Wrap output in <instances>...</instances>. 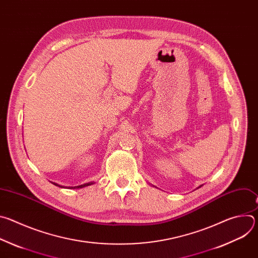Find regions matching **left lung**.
Wrapping results in <instances>:
<instances>
[{"label":"left lung","instance_id":"obj_1","mask_svg":"<svg viewBox=\"0 0 258 258\" xmlns=\"http://www.w3.org/2000/svg\"><path fill=\"white\" fill-rule=\"evenodd\" d=\"M199 188H200V187H199Z\"/></svg>","mask_w":258,"mask_h":258}]
</instances>
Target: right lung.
Returning <instances> with one entry per match:
<instances>
[{
    "instance_id": "1",
    "label": "right lung",
    "mask_w": 258,
    "mask_h": 258,
    "mask_svg": "<svg viewBox=\"0 0 258 258\" xmlns=\"http://www.w3.org/2000/svg\"><path fill=\"white\" fill-rule=\"evenodd\" d=\"M55 186H58V187H61V186H59V185H57V183H55V182H53ZM94 182H87V183H84V185H81V186H77V187H69V189H81V188H84V187H88V186H91V185H93Z\"/></svg>"
}]
</instances>
